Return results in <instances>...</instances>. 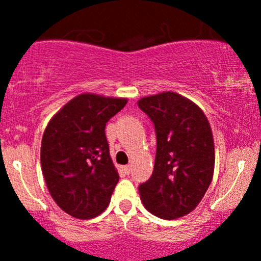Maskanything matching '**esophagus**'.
Here are the masks:
<instances>
[{
    "mask_svg": "<svg viewBox=\"0 0 261 261\" xmlns=\"http://www.w3.org/2000/svg\"><path fill=\"white\" fill-rule=\"evenodd\" d=\"M122 170H123V173H125V174H130L131 167H130V165H126V167H122Z\"/></svg>",
    "mask_w": 261,
    "mask_h": 261,
    "instance_id": "1",
    "label": "esophagus"
}]
</instances>
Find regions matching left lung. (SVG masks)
Listing matches in <instances>:
<instances>
[{"mask_svg": "<svg viewBox=\"0 0 261 261\" xmlns=\"http://www.w3.org/2000/svg\"><path fill=\"white\" fill-rule=\"evenodd\" d=\"M139 107L151 118L156 155L150 179L139 187L144 207L163 220H175L196 208L215 172V143L206 115L175 92L143 97Z\"/></svg>", "mask_w": 261, "mask_h": 261, "instance_id": "1", "label": "left lung"}]
</instances>
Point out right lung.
<instances>
[{
  "mask_svg": "<svg viewBox=\"0 0 261 261\" xmlns=\"http://www.w3.org/2000/svg\"><path fill=\"white\" fill-rule=\"evenodd\" d=\"M127 98L82 93L70 99L46 125L40 162L55 203L72 217L101 215L118 181L105 135L106 122Z\"/></svg>",
  "mask_w": 261,
  "mask_h": 261,
  "instance_id": "1",
  "label": "right lung"
}]
</instances>
